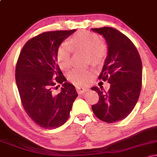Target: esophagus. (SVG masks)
Segmentation results:
<instances>
[{
	"label": "esophagus",
	"mask_w": 157,
	"mask_h": 157,
	"mask_svg": "<svg viewBox=\"0 0 157 157\" xmlns=\"http://www.w3.org/2000/svg\"><path fill=\"white\" fill-rule=\"evenodd\" d=\"M76 90L77 93L80 94H83L86 92V91H87L89 89L86 87H81V86H76Z\"/></svg>",
	"instance_id": "34e87169"
}]
</instances>
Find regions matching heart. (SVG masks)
<instances>
[{
	"label": "heart",
	"mask_w": 157,
	"mask_h": 157,
	"mask_svg": "<svg viewBox=\"0 0 157 157\" xmlns=\"http://www.w3.org/2000/svg\"><path fill=\"white\" fill-rule=\"evenodd\" d=\"M73 48L77 51L87 52V60L95 65L102 63L108 54L105 43L100 40L98 35L89 31H80L74 35L68 43H63L59 46L57 59L61 69L67 71L72 65ZM92 71L91 69L75 68L68 74L70 82L77 86L86 84L90 80Z\"/></svg>",
	"instance_id": "heart-1"
}]
</instances>
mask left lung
I'll list each match as a JSON object with an SVG mask.
<instances>
[{
    "label": "left lung",
    "instance_id": "8db88e82",
    "mask_svg": "<svg viewBox=\"0 0 157 157\" xmlns=\"http://www.w3.org/2000/svg\"><path fill=\"white\" fill-rule=\"evenodd\" d=\"M103 36L108 55L99 79L111 84L108 91L91 88L99 101L91 109L97 118L109 123L128 116L138 101L142 87V66L139 52L127 36L111 27L91 29Z\"/></svg>",
    "mask_w": 157,
    "mask_h": 157
}]
</instances>
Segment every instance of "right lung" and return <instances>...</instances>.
I'll return each mask as SVG.
<instances>
[{
    "label": "right lung",
    "mask_w": 157,
    "mask_h": 157,
    "mask_svg": "<svg viewBox=\"0 0 157 157\" xmlns=\"http://www.w3.org/2000/svg\"><path fill=\"white\" fill-rule=\"evenodd\" d=\"M75 31L44 32L27 41L20 53L15 80L22 105L28 116L44 128L63 125L78 96L75 86L66 82L57 59L59 46ZM57 84L62 87L55 95L52 89Z\"/></svg>",
    "instance_id": "obj_1"
}]
</instances>
